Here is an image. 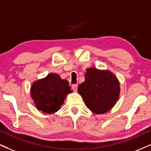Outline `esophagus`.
I'll return each mask as SVG.
<instances>
[{
  "mask_svg": "<svg viewBox=\"0 0 151 151\" xmlns=\"http://www.w3.org/2000/svg\"><path fill=\"white\" fill-rule=\"evenodd\" d=\"M77 87H78V86L77 84H72V90L74 91H77Z\"/></svg>",
  "mask_w": 151,
  "mask_h": 151,
  "instance_id": "esophagus-1",
  "label": "esophagus"
}]
</instances>
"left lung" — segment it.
Here are the masks:
<instances>
[{"label":"left lung","instance_id":"obj_1","mask_svg":"<svg viewBox=\"0 0 151 151\" xmlns=\"http://www.w3.org/2000/svg\"><path fill=\"white\" fill-rule=\"evenodd\" d=\"M85 81L78 86L88 109L96 114H103L111 109L119 99L120 88L117 77L108 70L86 69Z\"/></svg>","mask_w":151,"mask_h":151}]
</instances>
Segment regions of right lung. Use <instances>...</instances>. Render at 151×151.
Returning a JSON list of instances; mask_svg holds the SVG:
<instances>
[{"label":"right lung","instance_id":"1","mask_svg":"<svg viewBox=\"0 0 151 151\" xmlns=\"http://www.w3.org/2000/svg\"><path fill=\"white\" fill-rule=\"evenodd\" d=\"M72 91L68 81L52 73L33 83L31 96L38 110L52 114L60 108L67 95Z\"/></svg>","mask_w":151,"mask_h":151}]
</instances>
